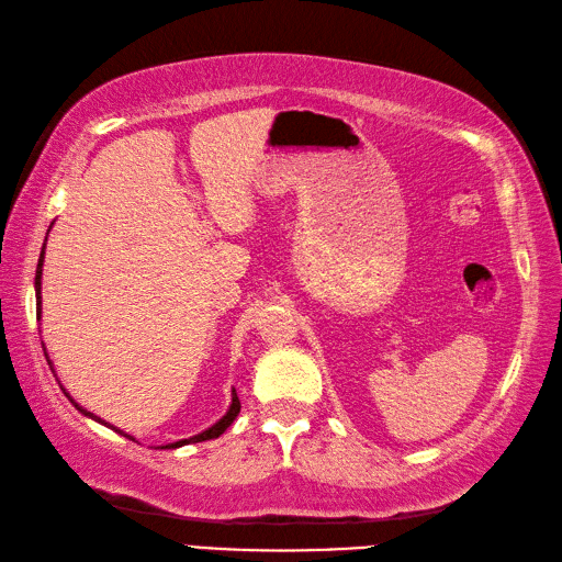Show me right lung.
Segmentation results:
<instances>
[{
	"label": "right lung",
	"instance_id": "1",
	"mask_svg": "<svg viewBox=\"0 0 562 562\" xmlns=\"http://www.w3.org/2000/svg\"><path fill=\"white\" fill-rule=\"evenodd\" d=\"M50 232V229H48ZM48 232H46V239H48ZM44 252H46V244L42 246V252H40V265H37V274H35V293H37V318H42V271H44ZM42 347H44V342H42ZM44 356H46V361H48V368H50V372H54L56 375V370H54V363H50V359H48V351H46V347H44ZM58 380V378H56ZM60 389H63V394L67 396V401H70L77 411L83 415V417H89V419H93V422H98V424H103V427H108V429H112V431H116L119 436H126L128 440H133L135 443V438L131 436V434H126V431H122L119 427H114V424H110V422H105L103 417H98V415H93V413H89L87 407L83 405H79L70 394H67V389L60 384ZM239 411H241V401H239V396H236V389H232V403H229V407H227V413L220 417L215 424H211L209 429H203L201 434H194V436H190V438H180V440H176V443H166V446H161V450H176V448H182V446H190V443H201V440H211V438H217L220 434H225L227 431V427H232V422L236 419V415H239Z\"/></svg>",
	"mask_w": 562,
	"mask_h": 562
}]
</instances>
